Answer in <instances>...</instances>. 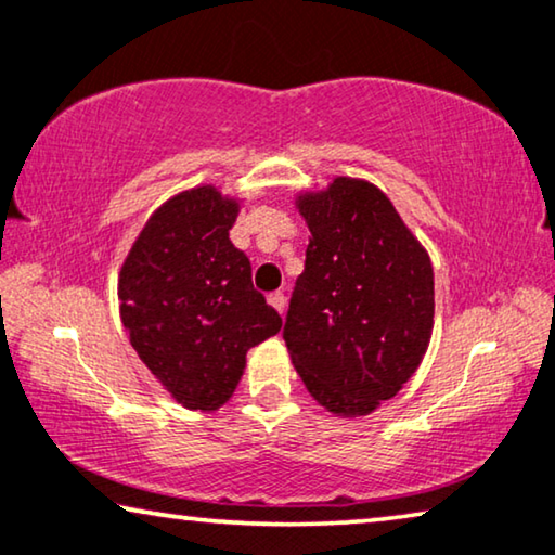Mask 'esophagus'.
<instances>
[{"instance_id": "obj_1", "label": "esophagus", "mask_w": 555, "mask_h": 555, "mask_svg": "<svg viewBox=\"0 0 555 555\" xmlns=\"http://www.w3.org/2000/svg\"><path fill=\"white\" fill-rule=\"evenodd\" d=\"M268 302H270L272 307H275V310H278L280 314H283L285 307H287V297H285L283 293H270V295H268Z\"/></svg>"}]
</instances>
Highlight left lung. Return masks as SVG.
<instances>
[{"mask_svg": "<svg viewBox=\"0 0 555 555\" xmlns=\"http://www.w3.org/2000/svg\"><path fill=\"white\" fill-rule=\"evenodd\" d=\"M310 228L285 345L305 387L339 416L391 399L420 366L434 325L431 260L377 185L339 176L297 198Z\"/></svg>", "mask_w": 555, "mask_h": 555, "instance_id": "left-lung-1", "label": "left lung"}]
</instances>
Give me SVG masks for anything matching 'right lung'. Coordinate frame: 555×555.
<instances>
[{
	"label": "right lung",
	"instance_id": "obj_1",
	"mask_svg": "<svg viewBox=\"0 0 555 555\" xmlns=\"http://www.w3.org/2000/svg\"><path fill=\"white\" fill-rule=\"evenodd\" d=\"M235 218L237 201L212 185L178 193L149 218L118 275L133 349L185 409L223 406L248 349L283 327L253 287L248 255L230 243Z\"/></svg>",
	"mask_w": 555,
	"mask_h": 555
}]
</instances>
